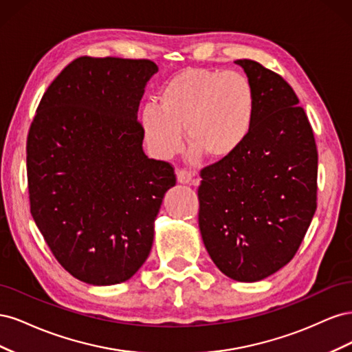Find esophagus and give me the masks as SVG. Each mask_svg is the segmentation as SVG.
Segmentation results:
<instances>
[{"instance_id":"1","label":"esophagus","mask_w":352,"mask_h":352,"mask_svg":"<svg viewBox=\"0 0 352 352\" xmlns=\"http://www.w3.org/2000/svg\"><path fill=\"white\" fill-rule=\"evenodd\" d=\"M177 182L182 185L192 184V173L188 172V170H177Z\"/></svg>"}]
</instances>
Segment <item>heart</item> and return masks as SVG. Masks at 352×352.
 I'll list each match as a JSON object with an SVG mask.
<instances>
[{
	"label": "heart",
	"mask_w": 352,
	"mask_h": 352,
	"mask_svg": "<svg viewBox=\"0 0 352 352\" xmlns=\"http://www.w3.org/2000/svg\"><path fill=\"white\" fill-rule=\"evenodd\" d=\"M255 113L257 95L247 74L186 69L163 85L157 104L142 109L141 127L158 158H172L182 150L185 131L195 155L223 160L248 140Z\"/></svg>",
	"instance_id": "b5f03b06"
}]
</instances>
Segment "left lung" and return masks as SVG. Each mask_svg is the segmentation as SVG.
Listing matches in <instances>:
<instances>
[{
	"instance_id": "8db88e82",
	"label": "left lung",
	"mask_w": 352,
	"mask_h": 352,
	"mask_svg": "<svg viewBox=\"0 0 352 352\" xmlns=\"http://www.w3.org/2000/svg\"><path fill=\"white\" fill-rule=\"evenodd\" d=\"M257 95L252 132L239 150L201 170L198 223L228 278L258 282L289 263L317 208V148L291 85L236 60Z\"/></svg>"
}]
</instances>
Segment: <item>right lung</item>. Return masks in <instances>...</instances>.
<instances>
[{"instance_id": "1", "label": "right lung", "mask_w": 352, "mask_h": 352, "mask_svg": "<svg viewBox=\"0 0 352 352\" xmlns=\"http://www.w3.org/2000/svg\"><path fill=\"white\" fill-rule=\"evenodd\" d=\"M154 61L79 57L42 97L26 145L30 212L57 261L95 286L141 269L175 170L148 158L138 109Z\"/></svg>"}]
</instances>
